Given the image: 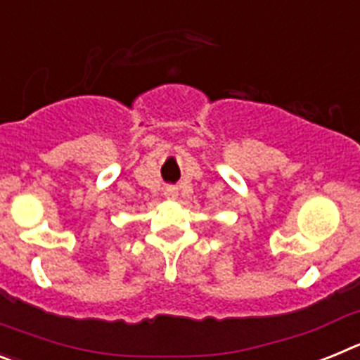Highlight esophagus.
I'll return each instance as SVG.
<instances>
[{
	"label": "esophagus",
	"mask_w": 360,
	"mask_h": 360,
	"mask_svg": "<svg viewBox=\"0 0 360 360\" xmlns=\"http://www.w3.org/2000/svg\"><path fill=\"white\" fill-rule=\"evenodd\" d=\"M164 195L167 200H176L178 198V187L176 186H165Z\"/></svg>",
	"instance_id": "esophagus-1"
}]
</instances>
